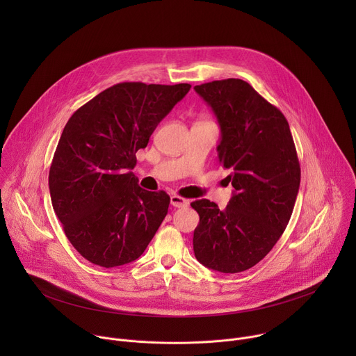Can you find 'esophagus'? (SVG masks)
<instances>
[{"instance_id":"esophagus-1","label":"esophagus","mask_w":356,"mask_h":356,"mask_svg":"<svg viewBox=\"0 0 356 356\" xmlns=\"http://www.w3.org/2000/svg\"><path fill=\"white\" fill-rule=\"evenodd\" d=\"M170 204H172L173 207H176V209H183V207H187V206H188V200H186V198H183V197H180V195L173 194V195L170 197Z\"/></svg>"}]
</instances>
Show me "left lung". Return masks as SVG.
Wrapping results in <instances>:
<instances>
[{"mask_svg": "<svg viewBox=\"0 0 356 356\" xmlns=\"http://www.w3.org/2000/svg\"><path fill=\"white\" fill-rule=\"evenodd\" d=\"M221 128L218 159L234 187L228 206L191 202L200 222L193 249L200 264L221 273L255 266L272 250L291 217L300 187V163L289 122L241 79L194 87Z\"/></svg>", "mask_w": 356, "mask_h": 356, "instance_id": "obj_1", "label": "left lung"}]
</instances>
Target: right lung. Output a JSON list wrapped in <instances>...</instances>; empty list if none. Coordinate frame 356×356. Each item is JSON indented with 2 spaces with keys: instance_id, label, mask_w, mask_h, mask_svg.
Masks as SVG:
<instances>
[{
  "instance_id": "obj_1",
  "label": "right lung",
  "mask_w": 356,
  "mask_h": 356,
  "mask_svg": "<svg viewBox=\"0 0 356 356\" xmlns=\"http://www.w3.org/2000/svg\"><path fill=\"white\" fill-rule=\"evenodd\" d=\"M190 87L118 83L67 121L49 190L67 239L88 262L103 268L134 262L165 220L170 197L140 188L131 170L136 152Z\"/></svg>"
}]
</instances>
